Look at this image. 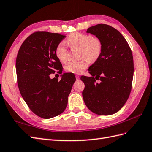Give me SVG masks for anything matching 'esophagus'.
Returning <instances> with one entry per match:
<instances>
[{"instance_id": "1", "label": "esophagus", "mask_w": 152, "mask_h": 152, "mask_svg": "<svg viewBox=\"0 0 152 152\" xmlns=\"http://www.w3.org/2000/svg\"><path fill=\"white\" fill-rule=\"evenodd\" d=\"M76 78L77 80H80V76L78 75H76Z\"/></svg>"}]
</instances>
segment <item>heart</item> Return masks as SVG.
<instances>
[{"instance_id": "b5f03b06", "label": "heart", "mask_w": 152, "mask_h": 152, "mask_svg": "<svg viewBox=\"0 0 152 152\" xmlns=\"http://www.w3.org/2000/svg\"><path fill=\"white\" fill-rule=\"evenodd\" d=\"M67 44L71 48L80 49L81 57H85L80 61H71L66 65V71L74 74L82 72L87 68L89 60H96L102 50V43L100 39L87 34L74 33L68 37ZM55 54L61 62L68 60L69 51L64 42H61L56 46Z\"/></svg>"}]
</instances>
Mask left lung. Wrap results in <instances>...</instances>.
Instances as JSON below:
<instances>
[{"mask_svg": "<svg viewBox=\"0 0 152 152\" xmlns=\"http://www.w3.org/2000/svg\"><path fill=\"white\" fill-rule=\"evenodd\" d=\"M87 32L102 43L99 58L88 69L91 76H82L84 102L94 114L108 115L116 113L129 98L134 76L131 49L119 31L109 25L99 24ZM96 80H99L97 83Z\"/></svg>", "mask_w": 152, "mask_h": 152, "instance_id": "obj_1", "label": "left lung"}]
</instances>
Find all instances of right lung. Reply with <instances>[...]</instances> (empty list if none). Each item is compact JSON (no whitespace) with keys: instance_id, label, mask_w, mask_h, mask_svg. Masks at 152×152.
<instances>
[{"instance_id":"1","label":"right lung","mask_w":152,"mask_h":152,"mask_svg":"<svg viewBox=\"0 0 152 152\" xmlns=\"http://www.w3.org/2000/svg\"><path fill=\"white\" fill-rule=\"evenodd\" d=\"M66 36L37 31L22 43L17 54L16 72L19 91L34 114L44 119L61 114L76 81L73 73H64L60 80L50 74L62 73L63 67L55 54L56 46Z\"/></svg>"}]
</instances>
